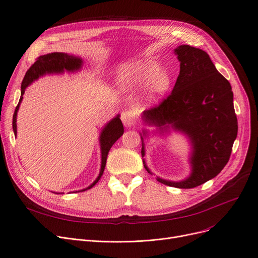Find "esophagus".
<instances>
[{
    "mask_svg": "<svg viewBox=\"0 0 258 258\" xmlns=\"http://www.w3.org/2000/svg\"><path fill=\"white\" fill-rule=\"evenodd\" d=\"M121 120L125 126L131 127L134 122V112L131 110H124L121 113Z\"/></svg>",
    "mask_w": 258,
    "mask_h": 258,
    "instance_id": "obj_1",
    "label": "esophagus"
}]
</instances>
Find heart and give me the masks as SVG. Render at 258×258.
I'll use <instances>...</instances> for the list:
<instances>
[{"mask_svg": "<svg viewBox=\"0 0 258 258\" xmlns=\"http://www.w3.org/2000/svg\"><path fill=\"white\" fill-rule=\"evenodd\" d=\"M117 86L123 91L136 89L144 85L145 97L148 101H157L168 92L171 76L166 69H160L157 61L141 59L124 64L118 72Z\"/></svg>", "mask_w": 258, "mask_h": 258, "instance_id": "obj_1", "label": "heart"}]
</instances>
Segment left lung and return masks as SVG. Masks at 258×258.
<instances>
[{
    "label": "left lung",
    "mask_w": 258,
    "mask_h": 258,
    "mask_svg": "<svg viewBox=\"0 0 258 258\" xmlns=\"http://www.w3.org/2000/svg\"><path fill=\"white\" fill-rule=\"evenodd\" d=\"M174 53L180 61L177 83L159 105L142 113V119L161 132L171 127L189 138L192 150L190 175L179 182L157 177L162 184L187 189L213 179L226 166L237 136V118L232 88L208 54L189 45L179 46ZM140 135L143 158L147 132ZM142 161L147 172L153 174Z\"/></svg>",
    "instance_id": "1"
}]
</instances>
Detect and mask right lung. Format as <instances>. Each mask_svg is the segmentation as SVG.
Returning <instances> with one entry per match:
<instances>
[{
  "mask_svg": "<svg viewBox=\"0 0 258 258\" xmlns=\"http://www.w3.org/2000/svg\"><path fill=\"white\" fill-rule=\"evenodd\" d=\"M81 66H83V59L80 57H77L75 55H70V54H67V53H61V52L49 53V54H46V55L39 56L36 59V61L29 68L28 71L26 72V75L23 79V83L21 86V98L16 107L15 114H13L12 128H13V132H15L16 137H17L18 111H19L20 104L23 100V95L25 93L26 88L30 84H32L34 80L38 79L40 76H44L46 74H61L64 71L75 72L81 69ZM119 117L120 116L117 115L115 118H113L110 122H108V123L105 124V126L102 128L100 133L99 143H100V151H101V168L97 179L95 180L90 186H88L85 189H81L79 191L88 190V189L92 188L100 180L106 164L107 154L110 152L113 144L122 136V135H123V132H124L123 124H122ZM79 191H76V192H79Z\"/></svg>",
  "mask_w": 258,
  "mask_h": 258,
  "instance_id": "add662e5",
  "label": "right lung"
}]
</instances>
